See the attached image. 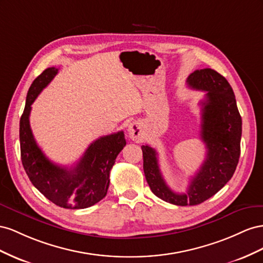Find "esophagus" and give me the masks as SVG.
<instances>
[{
    "instance_id": "obj_1",
    "label": "esophagus",
    "mask_w": 263,
    "mask_h": 263,
    "mask_svg": "<svg viewBox=\"0 0 263 263\" xmlns=\"http://www.w3.org/2000/svg\"><path fill=\"white\" fill-rule=\"evenodd\" d=\"M142 132V127L139 122H132L130 125L127 126V134L132 140H138L141 136Z\"/></svg>"
}]
</instances>
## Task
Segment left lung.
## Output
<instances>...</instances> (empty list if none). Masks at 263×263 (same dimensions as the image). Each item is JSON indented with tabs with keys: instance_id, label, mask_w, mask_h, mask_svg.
<instances>
[{
	"instance_id": "1",
	"label": "left lung",
	"mask_w": 263,
	"mask_h": 263,
	"mask_svg": "<svg viewBox=\"0 0 263 263\" xmlns=\"http://www.w3.org/2000/svg\"><path fill=\"white\" fill-rule=\"evenodd\" d=\"M187 86L206 91L205 100L200 102V138L207 154L186 193L178 194L170 189L160 171L156 151L142 145L143 170L149 189L155 196L177 206L201 204L227 184L239 162L242 131L235 93L219 72L211 68L195 70L187 78Z\"/></svg>"
}]
</instances>
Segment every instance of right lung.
<instances>
[{
    "mask_svg": "<svg viewBox=\"0 0 263 263\" xmlns=\"http://www.w3.org/2000/svg\"><path fill=\"white\" fill-rule=\"evenodd\" d=\"M58 72L55 67L45 69L29 87L20 121L21 159L29 181L55 205L84 209L107 195L110 171L126 142L123 131L93 141L74 166L67 168L50 162L37 145L29 125L32 104Z\"/></svg>",
    "mask_w": 263,
    "mask_h": 263,
    "instance_id": "add662e5",
    "label": "right lung"
}]
</instances>
